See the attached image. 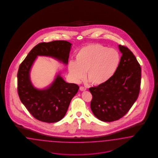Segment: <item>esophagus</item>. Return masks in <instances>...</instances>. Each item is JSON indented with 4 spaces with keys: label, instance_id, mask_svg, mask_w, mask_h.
Listing matches in <instances>:
<instances>
[{
    "label": "esophagus",
    "instance_id": "obj_1",
    "mask_svg": "<svg viewBox=\"0 0 158 158\" xmlns=\"http://www.w3.org/2000/svg\"><path fill=\"white\" fill-rule=\"evenodd\" d=\"M80 90H81V91H85V90H86V87H83V86H81V87H80Z\"/></svg>",
    "mask_w": 158,
    "mask_h": 158
}]
</instances>
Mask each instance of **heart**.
I'll return each instance as SVG.
<instances>
[{
	"instance_id": "b5f03b06",
	"label": "heart",
	"mask_w": 158,
	"mask_h": 158,
	"mask_svg": "<svg viewBox=\"0 0 158 158\" xmlns=\"http://www.w3.org/2000/svg\"><path fill=\"white\" fill-rule=\"evenodd\" d=\"M119 53L100 44L87 45L76 54V61L69 63V73L74 81H79L85 75L95 85L110 81L119 65Z\"/></svg>"
}]
</instances>
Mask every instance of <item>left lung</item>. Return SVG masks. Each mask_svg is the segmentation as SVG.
Masks as SVG:
<instances>
[{
	"label": "left lung",
	"mask_w": 158,
	"mask_h": 158,
	"mask_svg": "<svg viewBox=\"0 0 158 158\" xmlns=\"http://www.w3.org/2000/svg\"><path fill=\"white\" fill-rule=\"evenodd\" d=\"M122 54L119 65L110 81L89 91L92 94L90 108L99 120L110 122L126 115L139 97L141 68L133 53L119 45Z\"/></svg>",
	"instance_id": "8db88e82"
}]
</instances>
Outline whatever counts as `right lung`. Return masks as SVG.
<instances>
[{"label":"right lung","mask_w":158,"mask_h":158,"mask_svg":"<svg viewBox=\"0 0 158 158\" xmlns=\"http://www.w3.org/2000/svg\"><path fill=\"white\" fill-rule=\"evenodd\" d=\"M71 45L65 40L39 43L19 65L17 73L19 99L29 113L40 121L54 123L62 119L79 87L75 83H67L59 73L49 87L39 90L31 83V68L39 56L51 57L67 65Z\"/></svg>","instance_id":"obj_1"}]
</instances>
